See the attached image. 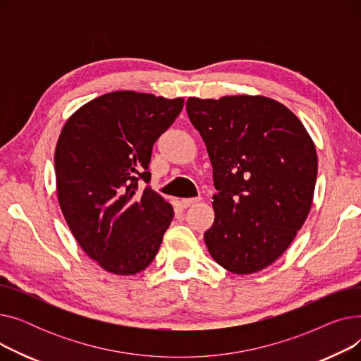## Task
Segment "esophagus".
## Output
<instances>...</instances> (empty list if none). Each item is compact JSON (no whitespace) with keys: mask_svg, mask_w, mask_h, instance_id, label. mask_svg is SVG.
Returning a JSON list of instances; mask_svg holds the SVG:
<instances>
[{"mask_svg":"<svg viewBox=\"0 0 361 361\" xmlns=\"http://www.w3.org/2000/svg\"><path fill=\"white\" fill-rule=\"evenodd\" d=\"M199 200H200V197H190V199H181V204H183V207H188V206H192V204L197 203Z\"/></svg>","mask_w":361,"mask_h":361,"instance_id":"obj_1","label":"esophagus"}]
</instances>
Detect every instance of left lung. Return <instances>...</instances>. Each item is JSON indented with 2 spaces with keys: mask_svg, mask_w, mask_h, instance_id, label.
I'll return each mask as SVG.
<instances>
[{
  "mask_svg": "<svg viewBox=\"0 0 361 361\" xmlns=\"http://www.w3.org/2000/svg\"><path fill=\"white\" fill-rule=\"evenodd\" d=\"M185 109L218 190L206 247L226 271L259 272L288 249L310 212L314 143L295 114L267 97L188 98Z\"/></svg>",
  "mask_w": 361,
  "mask_h": 361,
  "instance_id": "left-lung-1",
  "label": "left lung"
}]
</instances>
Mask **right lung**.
Listing matches in <instances>:
<instances>
[{
	"label": "right lung",
	"mask_w": 361,
	"mask_h": 361,
	"mask_svg": "<svg viewBox=\"0 0 361 361\" xmlns=\"http://www.w3.org/2000/svg\"><path fill=\"white\" fill-rule=\"evenodd\" d=\"M183 105L117 90L85 104L61 130L54 162L63 215L85 253L111 274L147 268L173 221V206L139 181H150L152 147Z\"/></svg>",
	"instance_id": "1"
}]
</instances>
